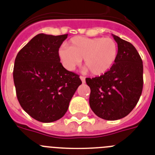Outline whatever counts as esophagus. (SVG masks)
Instances as JSON below:
<instances>
[{
	"instance_id": "1",
	"label": "esophagus",
	"mask_w": 155,
	"mask_h": 155,
	"mask_svg": "<svg viewBox=\"0 0 155 155\" xmlns=\"http://www.w3.org/2000/svg\"><path fill=\"white\" fill-rule=\"evenodd\" d=\"M80 79H81V81H82L83 83L85 82V77L80 76Z\"/></svg>"
}]
</instances>
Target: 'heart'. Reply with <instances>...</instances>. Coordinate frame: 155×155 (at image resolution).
Masks as SVG:
<instances>
[{
	"instance_id": "obj_1",
	"label": "heart",
	"mask_w": 155,
	"mask_h": 155,
	"mask_svg": "<svg viewBox=\"0 0 155 155\" xmlns=\"http://www.w3.org/2000/svg\"><path fill=\"white\" fill-rule=\"evenodd\" d=\"M58 54L67 70H74L83 58L92 74L99 76L112 69L118 56V46L112 38L76 36L70 39V47L61 46Z\"/></svg>"
}]
</instances>
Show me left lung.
I'll list each match as a JSON object with an SVG mask.
<instances>
[{"label":"left lung","instance_id":"obj_1","mask_svg":"<svg viewBox=\"0 0 155 155\" xmlns=\"http://www.w3.org/2000/svg\"><path fill=\"white\" fill-rule=\"evenodd\" d=\"M112 36L118 45V56L112 69L100 77L85 79L91 90L90 108L106 120L127 116L137 104L143 86V66L137 50L127 41Z\"/></svg>","mask_w":155,"mask_h":155}]
</instances>
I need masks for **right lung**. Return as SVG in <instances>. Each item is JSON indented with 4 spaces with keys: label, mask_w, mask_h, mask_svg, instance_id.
Masks as SVG:
<instances>
[{
    "label": "right lung",
    "mask_w": 155,
    "mask_h": 155,
    "mask_svg": "<svg viewBox=\"0 0 155 155\" xmlns=\"http://www.w3.org/2000/svg\"><path fill=\"white\" fill-rule=\"evenodd\" d=\"M68 34L37 35L15 59L13 81L23 109L35 120L51 123L66 114L81 84L78 74L64 68L58 51Z\"/></svg>",
    "instance_id": "add662e5"
}]
</instances>
